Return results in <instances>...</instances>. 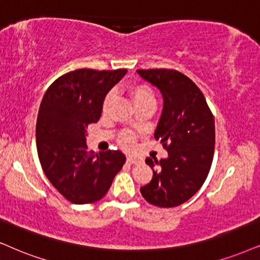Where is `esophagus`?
Segmentation results:
<instances>
[{
	"label": "esophagus",
	"mask_w": 260,
	"mask_h": 260,
	"mask_svg": "<svg viewBox=\"0 0 260 260\" xmlns=\"http://www.w3.org/2000/svg\"><path fill=\"white\" fill-rule=\"evenodd\" d=\"M127 163H129V164H138V163H140V159L139 158H136V157L128 156L127 157Z\"/></svg>",
	"instance_id": "esophagus-1"
}]
</instances>
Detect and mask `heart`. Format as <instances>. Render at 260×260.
Returning <instances> with one entry per match:
<instances>
[{"instance_id": "heart-1", "label": "heart", "mask_w": 260, "mask_h": 260, "mask_svg": "<svg viewBox=\"0 0 260 260\" xmlns=\"http://www.w3.org/2000/svg\"><path fill=\"white\" fill-rule=\"evenodd\" d=\"M129 96L132 98L134 106H136V104L145 103V102H153V103L156 102L152 90H151L149 86H146V85H136V86H132L129 88ZM113 98H114L113 92H110V93L107 94L106 100H104V104H103L104 110L109 108L111 102H113ZM120 143L121 145L126 147V149H131L134 144L133 134L132 133L121 134Z\"/></svg>"}]
</instances>
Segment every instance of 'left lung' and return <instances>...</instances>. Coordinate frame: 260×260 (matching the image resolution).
<instances>
[{
	"instance_id": "8db88e82",
	"label": "left lung",
	"mask_w": 260,
	"mask_h": 260,
	"mask_svg": "<svg viewBox=\"0 0 260 260\" xmlns=\"http://www.w3.org/2000/svg\"><path fill=\"white\" fill-rule=\"evenodd\" d=\"M137 73L162 94L154 139L168 151L164 159L146 158L153 176L140 193L152 205L174 208L192 198L208 177L215 151V119L203 92L185 74L174 70Z\"/></svg>"
}]
</instances>
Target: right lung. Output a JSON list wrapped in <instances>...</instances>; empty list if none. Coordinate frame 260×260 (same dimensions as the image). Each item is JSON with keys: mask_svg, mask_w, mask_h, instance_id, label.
Returning <instances> with one entry per match:
<instances>
[{"mask_svg": "<svg viewBox=\"0 0 260 260\" xmlns=\"http://www.w3.org/2000/svg\"><path fill=\"white\" fill-rule=\"evenodd\" d=\"M127 70H77L52 83L39 107L36 143L51 185L73 204L94 203L126 162L119 150H87L86 127L100 120L106 96Z\"/></svg>", "mask_w": 260, "mask_h": 260, "instance_id": "1", "label": "right lung"}]
</instances>
